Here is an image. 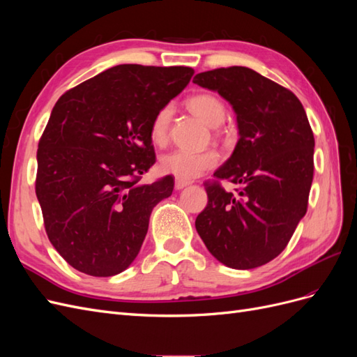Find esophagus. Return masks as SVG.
<instances>
[{"label":"esophagus","mask_w":357,"mask_h":357,"mask_svg":"<svg viewBox=\"0 0 357 357\" xmlns=\"http://www.w3.org/2000/svg\"><path fill=\"white\" fill-rule=\"evenodd\" d=\"M190 185V181H183V180H178V178H176V189L177 190H181L183 188H186V186H189Z\"/></svg>","instance_id":"obj_1"}]
</instances>
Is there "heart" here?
Returning <instances> with one entry per match:
<instances>
[{
	"instance_id": "b5f03b06",
	"label": "heart",
	"mask_w": 357,
	"mask_h": 357,
	"mask_svg": "<svg viewBox=\"0 0 357 357\" xmlns=\"http://www.w3.org/2000/svg\"><path fill=\"white\" fill-rule=\"evenodd\" d=\"M186 107L190 113L199 117L208 126H219L226 116L225 102L218 95L202 92L190 96L186 101ZM172 119L171 105H164L153 116L150 123V138L158 146H164L169 137V126ZM218 150L207 149L202 152H188V150H174L159 159L160 172L174 176L178 180L190 181L202 176L205 171L214 168L219 164Z\"/></svg>"
}]
</instances>
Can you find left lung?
Listing matches in <instances>:
<instances>
[{"instance_id":"left-lung-1","label":"left lung","mask_w":357,"mask_h":357,"mask_svg":"<svg viewBox=\"0 0 357 357\" xmlns=\"http://www.w3.org/2000/svg\"><path fill=\"white\" fill-rule=\"evenodd\" d=\"M193 83L218 91L236 113L232 156L204 183L208 204L195 220L208 252L235 269L282 253L308 207L314 135L298 96L247 67L199 73ZM238 184L226 192L220 181Z\"/></svg>"}]
</instances>
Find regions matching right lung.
<instances>
[{"instance_id": "1", "label": "right lung", "mask_w": 357, "mask_h": 357, "mask_svg": "<svg viewBox=\"0 0 357 357\" xmlns=\"http://www.w3.org/2000/svg\"><path fill=\"white\" fill-rule=\"evenodd\" d=\"M190 67L123 63L63 93L37 150L36 193L52 245L93 277L137 257L155 205L174 178H139L155 162L150 123L193 75Z\"/></svg>"}]
</instances>
